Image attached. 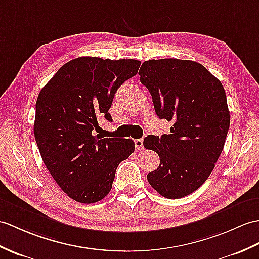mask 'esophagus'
<instances>
[{"mask_svg": "<svg viewBox=\"0 0 259 259\" xmlns=\"http://www.w3.org/2000/svg\"><path fill=\"white\" fill-rule=\"evenodd\" d=\"M135 144H136V150H138V151H141V150L144 149V147H143V140L142 139H137L135 141Z\"/></svg>", "mask_w": 259, "mask_h": 259, "instance_id": "1", "label": "esophagus"}]
</instances>
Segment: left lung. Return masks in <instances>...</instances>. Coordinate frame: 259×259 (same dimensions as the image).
Here are the masks:
<instances>
[{
    "label": "left lung",
    "mask_w": 259,
    "mask_h": 259,
    "mask_svg": "<svg viewBox=\"0 0 259 259\" xmlns=\"http://www.w3.org/2000/svg\"><path fill=\"white\" fill-rule=\"evenodd\" d=\"M139 75L155 113L173 122L169 135L144 138V148L160 157L148 181L162 196L177 200L206 181L223 151L231 120L225 90L203 65L185 59H150Z\"/></svg>",
    "instance_id": "1"
}]
</instances>
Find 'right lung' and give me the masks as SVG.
Wrapping results in <instances>:
<instances>
[{"label":"right lung","mask_w":259,"mask_h":259,"mask_svg":"<svg viewBox=\"0 0 259 259\" xmlns=\"http://www.w3.org/2000/svg\"><path fill=\"white\" fill-rule=\"evenodd\" d=\"M136 59L78 57L63 65L36 101L34 136L44 163L66 194L90 204L112 188L121 161L135 151L131 139L105 138L98 118L108 110L122 83L134 77Z\"/></svg>","instance_id":"right-lung-1"}]
</instances>
